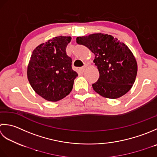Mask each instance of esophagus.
Listing matches in <instances>:
<instances>
[{"label":"esophagus","mask_w":157,"mask_h":157,"mask_svg":"<svg viewBox=\"0 0 157 157\" xmlns=\"http://www.w3.org/2000/svg\"><path fill=\"white\" fill-rule=\"evenodd\" d=\"M85 70H86V67L85 66L82 67V68H80V72H81V73H83V72H85Z\"/></svg>","instance_id":"esophagus-1"}]
</instances>
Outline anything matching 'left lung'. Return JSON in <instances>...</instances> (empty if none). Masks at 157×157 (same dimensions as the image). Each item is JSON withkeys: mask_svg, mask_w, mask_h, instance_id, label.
Segmentation results:
<instances>
[{"mask_svg": "<svg viewBox=\"0 0 157 157\" xmlns=\"http://www.w3.org/2000/svg\"><path fill=\"white\" fill-rule=\"evenodd\" d=\"M76 43L94 53L100 77L92 85L101 96L117 99L129 91L136 81L137 64L128 47L111 35L92 34L76 38Z\"/></svg>", "mask_w": 157, "mask_h": 157, "instance_id": "8db88e82", "label": "left lung"}]
</instances>
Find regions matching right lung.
Instances as JSON below:
<instances>
[{
	"mask_svg": "<svg viewBox=\"0 0 157 157\" xmlns=\"http://www.w3.org/2000/svg\"><path fill=\"white\" fill-rule=\"evenodd\" d=\"M70 40V36L53 38L36 47L31 56L28 79L34 91L47 101H57L68 95L78 76L66 52Z\"/></svg>",
	"mask_w": 157,
	"mask_h": 157,
	"instance_id": "obj_1",
	"label": "right lung"
}]
</instances>
